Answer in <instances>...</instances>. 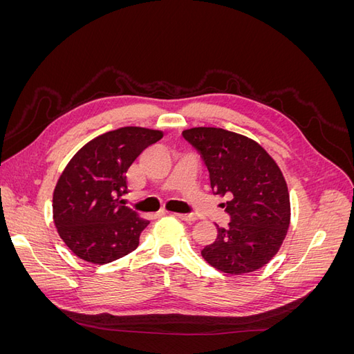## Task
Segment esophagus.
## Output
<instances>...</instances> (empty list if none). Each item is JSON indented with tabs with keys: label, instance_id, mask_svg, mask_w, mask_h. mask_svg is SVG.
<instances>
[{
	"label": "esophagus",
	"instance_id": "esophagus-1",
	"mask_svg": "<svg viewBox=\"0 0 354 354\" xmlns=\"http://www.w3.org/2000/svg\"><path fill=\"white\" fill-rule=\"evenodd\" d=\"M174 216L180 220H185V221H195V216H192V214H181V212H174Z\"/></svg>",
	"mask_w": 354,
	"mask_h": 354
}]
</instances>
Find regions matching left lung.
Masks as SVG:
<instances>
[{
    "label": "left lung",
    "mask_w": 354,
    "mask_h": 354,
    "mask_svg": "<svg viewBox=\"0 0 354 354\" xmlns=\"http://www.w3.org/2000/svg\"><path fill=\"white\" fill-rule=\"evenodd\" d=\"M183 137L201 152L216 195L232 221L201 251L214 269L243 274L261 269L279 251L291 223V202L276 160L252 138L216 127H194Z\"/></svg>",
    "instance_id": "obj_1"
}]
</instances>
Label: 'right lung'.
Returning a JSON list of instances; mask_svg holds the SVG:
<instances>
[{
    "label": "right lung",
    "instance_id": "add662e5",
    "mask_svg": "<svg viewBox=\"0 0 354 354\" xmlns=\"http://www.w3.org/2000/svg\"><path fill=\"white\" fill-rule=\"evenodd\" d=\"M160 130L122 127L84 145L62 171L53 192V220L62 241L81 260L106 264L133 252L149 224L122 205L127 171Z\"/></svg>",
    "mask_w": 354,
    "mask_h": 354
}]
</instances>
